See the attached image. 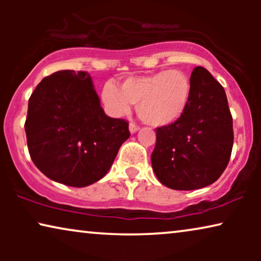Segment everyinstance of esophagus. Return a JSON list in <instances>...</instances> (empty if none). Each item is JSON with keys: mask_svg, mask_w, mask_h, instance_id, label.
<instances>
[{"mask_svg": "<svg viewBox=\"0 0 261 261\" xmlns=\"http://www.w3.org/2000/svg\"><path fill=\"white\" fill-rule=\"evenodd\" d=\"M139 129H140V127H139L137 123H134V122H130V123H129V130H130V133H135V132H138Z\"/></svg>", "mask_w": 261, "mask_h": 261, "instance_id": "34e87169", "label": "esophagus"}]
</instances>
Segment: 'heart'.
<instances>
[{
    "instance_id": "heart-1",
    "label": "heart",
    "mask_w": 261,
    "mask_h": 261,
    "mask_svg": "<svg viewBox=\"0 0 261 261\" xmlns=\"http://www.w3.org/2000/svg\"><path fill=\"white\" fill-rule=\"evenodd\" d=\"M192 95L190 77L180 70H163L124 80L120 88L107 82L102 101L110 115L121 117L137 103L139 116L154 127L167 126L180 119Z\"/></svg>"
}]
</instances>
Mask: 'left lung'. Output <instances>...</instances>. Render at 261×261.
Wrapping results in <instances>:
<instances>
[{
	"label": "left lung",
	"instance_id": "1",
	"mask_svg": "<svg viewBox=\"0 0 261 261\" xmlns=\"http://www.w3.org/2000/svg\"><path fill=\"white\" fill-rule=\"evenodd\" d=\"M192 95L180 119L155 128L151 155L156 178L173 190H195L219 179L229 163L234 132L224 89L208 70L195 67Z\"/></svg>",
	"mask_w": 261,
	"mask_h": 261
}]
</instances>
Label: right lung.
<instances>
[{
    "instance_id": "add662e5",
    "label": "right lung",
    "mask_w": 261,
    "mask_h": 261,
    "mask_svg": "<svg viewBox=\"0 0 261 261\" xmlns=\"http://www.w3.org/2000/svg\"><path fill=\"white\" fill-rule=\"evenodd\" d=\"M24 130L34 165L49 179L76 188L105 177L130 135L128 121L106 115L91 77L72 70L37 85Z\"/></svg>"
}]
</instances>
